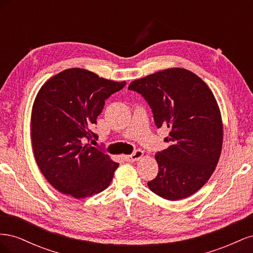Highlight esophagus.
<instances>
[{
  "label": "esophagus",
  "mask_w": 253,
  "mask_h": 253,
  "mask_svg": "<svg viewBox=\"0 0 253 253\" xmlns=\"http://www.w3.org/2000/svg\"><path fill=\"white\" fill-rule=\"evenodd\" d=\"M142 156H143V152H142L141 150H136V151L133 153V154L125 156V159L126 160V162L133 163V162H137V160H139Z\"/></svg>",
  "instance_id": "esophagus-1"
}]
</instances>
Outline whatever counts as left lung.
Masks as SVG:
<instances>
[{"instance_id": "8db88e82", "label": "left lung", "mask_w": 253, "mask_h": 253, "mask_svg": "<svg viewBox=\"0 0 253 253\" xmlns=\"http://www.w3.org/2000/svg\"><path fill=\"white\" fill-rule=\"evenodd\" d=\"M148 102L169 148L157 152L158 174L149 189L169 201L197 192L215 170L223 145L218 105L208 85L185 68H169L128 85Z\"/></svg>"}]
</instances>
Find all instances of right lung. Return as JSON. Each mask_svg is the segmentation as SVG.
<instances>
[{"instance_id": "right-lung-1", "label": "right lung", "mask_w": 253, "mask_h": 253, "mask_svg": "<svg viewBox=\"0 0 253 253\" xmlns=\"http://www.w3.org/2000/svg\"><path fill=\"white\" fill-rule=\"evenodd\" d=\"M126 84L70 68L39 90L32 113L34 155L45 178L60 192L84 198L109 187L119 164L86 140L98 138L93 127L105 100Z\"/></svg>"}]
</instances>
